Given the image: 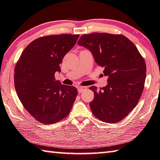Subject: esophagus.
<instances>
[{
    "label": "esophagus",
    "instance_id": "esophagus-1",
    "mask_svg": "<svg viewBox=\"0 0 160 160\" xmlns=\"http://www.w3.org/2000/svg\"><path fill=\"white\" fill-rule=\"evenodd\" d=\"M86 89H87L86 87H78V93L80 94V93H82L84 90H85Z\"/></svg>",
    "mask_w": 160,
    "mask_h": 160
}]
</instances>
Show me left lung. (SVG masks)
<instances>
[{"label":"left lung","mask_w":160,"mask_h":160,"mask_svg":"<svg viewBox=\"0 0 160 160\" xmlns=\"http://www.w3.org/2000/svg\"><path fill=\"white\" fill-rule=\"evenodd\" d=\"M78 44L92 54L95 62L104 67L108 84L99 90L89 88L94 98L89 103L96 118L116 123L137 105L144 88L146 66L133 43L122 35L93 33L80 37Z\"/></svg>","instance_id":"8db88e82"}]
</instances>
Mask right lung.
Segmentation results:
<instances>
[{
  "label": "right lung",
  "instance_id": "1",
  "mask_svg": "<svg viewBox=\"0 0 160 160\" xmlns=\"http://www.w3.org/2000/svg\"><path fill=\"white\" fill-rule=\"evenodd\" d=\"M79 35L41 37L22 52L14 69V87L25 109L36 120L56 123L67 116L78 95L73 86L62 85L54 78L60 63L73 48Z\"/></svg>",
  "mask_w": 160,
  "mask_h": 160
}]
</instances>
